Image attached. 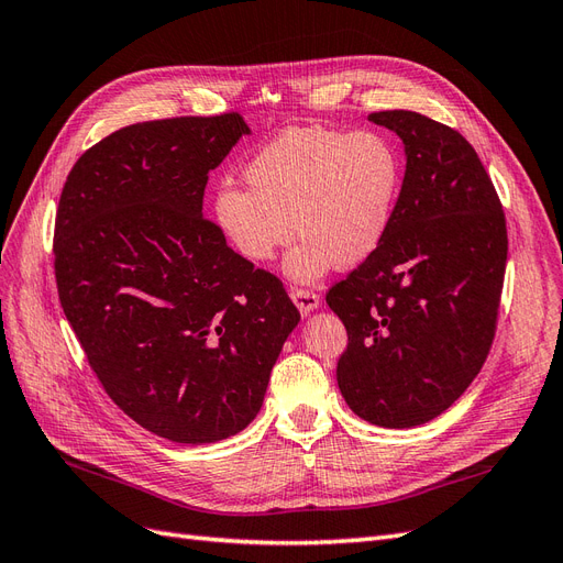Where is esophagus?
Returning <instances> with one entry per match:
<instances>
[{
    "label": "esophagus",
    "instance_id": "obj_1",
    "mask_svg": "<svg viewBox=\"0 0 563 563\" xmlns=\"http://www.w3.org/2000/svg\"><path fill=\"white\" fill-rule=\"evenodd\" d=\"M291 300L302 317H308L319 308V296L314 291H308V288H291Z\"/></svg>",
    "mask_w": 563,
    "mask_h": 563
}]
</instances>
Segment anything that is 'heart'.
<instances>
[{
    "mask_svg": "<svg viewBox=\"0 0 563 563\" xmlns=\"http://www.w3.org/2000/svg\"><path fill=\"white\" fill-rule=\"evenodd\" d=\"M244 187L213 197V223L249 263H267L291 242L284 275L314 284L331 265L354 269L383 244L401 190V162L383 135L288 129L255 155Z\"/></svg>",
    "mask_w": 563,
    "mask_h": 563,
    "instance_id": "b5f03b06",
    "label": "heart"
}]
</instances>
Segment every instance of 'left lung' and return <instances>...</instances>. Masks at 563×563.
I'll return each mask as SVG.
<instances>
[{
  "instance_id": "left-lung-1",
  "label": "left lung",
  "mask_w": 563,
  "mask_h": 563,
  "mask_svg": "<svg viewBox=\"0 0 563 563\" xmlns=\"http://www.w3.org/2000/svg\"><path fill=\"white\" fill-rule=\"evenodd\" d=\"M404 143L406 172L383 244L327 302L347 329L338 387L389 430L441 416L482 371L507 263L500 199L457 131L411 110L368 114Z\"/></svg>"
}]
</instances>
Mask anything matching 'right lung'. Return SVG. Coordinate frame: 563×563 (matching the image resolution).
<instances>
[{"mask_svg": "<svg viewBox=\"0 0 563 563\" xmlns=\"http://www.w3.org/2000/svg\"><path fill=\"white\" fill-rule=\"evenodd\" d=\"M249 133L240 114L124 126L84 152L58 203L63 312L110 399L176 444L242 432L300 321L201 213L209 172Z\"/></svg>", "mask_w": 563, "mask_h": 563, "instance_id": "add662e5", "label": "right lung"}]
</instances>
